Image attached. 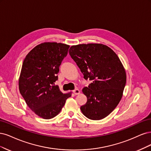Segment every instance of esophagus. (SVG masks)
Here are the masks:
<instances>
[{"instance_id":"34e87169","label":"esophagus","mask_w":151,"mask_h":151,"mask_svg":"<svg viewBox=\"0 0 151 151\" xmlns=\"http://www.w3.org/2000/svg\"><path fill=\"white\" fill-rule=\"evenodd\" d=\"M73 93L75 94V95H79L80 94V90H78V89H75V90H74L73 91Z\"/></svg>"}]
</instances>
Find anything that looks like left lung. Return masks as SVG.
<instances>
[{"label":"left lung","mask_w":151,"mask_h":151,"mask_svg":"<svg viewBox=\"0 0 151 151\" xmlns=\"http://www.w3.org/2000/svg\"><path fill=\"white\" fill-rule=\"evenodd\" d=\"M70 55L85 80L92 82L82 89L87 97L80 109L87 118L99 120L107 116L118 105L126 83V72L116 53L105 45L81 44L72 46Z\"/></svg>","instance_id":"8db88e82"}]
</instances>
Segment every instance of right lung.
I'll list each match as a JSON object with an SVG mask.
<instances>
[{"label":"right lung","mask_w":151,"mask_h":151,"mask_svg":"<svg viewBox=\"0 0 151 151\" xmlns=\"http://www.w3.org/2000/svg\"><path fill=\"white\" fill-rule=\"evenodd\" d=\"M69 47L60 42H42L34 47L23 61L19 91L29 107L44 119L56 116L71 95V92L62 93L59 86L55 85Z\"/></svg>","instance_id":"obj_1"}]
</instances>
